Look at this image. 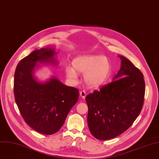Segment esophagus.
<instances>
[{"label":"esophagus","mask_w":159,"mask_h":159,"mask_svg":"<svg viewBox=\"0 0 159 159\" xmlns=\"http://www.w3.org/2000/svg\"><path fill=\"white\" fill-rule=\"evenodd\" d=\"M80 95L82 98H85L86 97V92L84 90H82L80 92Z\"/></svg>","instance_id":"1"}]
</instances>
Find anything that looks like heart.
<instances>
[{"mask_svg":"<svg viewBox=\"0 0 159 159\" xmlns=\"http://www.w3.org/2000/svg\"><path fill=\"white\" fill-rule=\"evenodd\" d=\"M73 67H67L66 73L71 81H76L79 73L85 74L86 83L91 87H98L105 83L109 76L111 66L109 61L103 56H81L75 58Z\"/></svg>","mask_w":159,"mask_h":159,"instance_id":"b5f03b06","label":"heart"}]
</instances>
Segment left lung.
Masks as SVG:
<instances>
[{
    "mask_svg": "<svg viewBox=\"0 0 159 159\" xmlns=\"http://www.w3.org/2000/svg\"><path fill=\"white\" fill-rule=\"evenodd\" d=\"M121 67L112 82L85 97L87 122L97 139L116 137L127 130L140 114L145 96L143 75L124 56Z\"/></svg>",
    "mask_w": 159,
    "mask_h": 159,
    "instance_id": "8db88e82",
    "label": "left lung"
}]
</instances>
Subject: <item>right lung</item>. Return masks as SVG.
Listing matches in <instances>:
<instances>
[{
    "label": "right lung",
    "mask_w": 159,
    "mask_h": 159,
    "mask_svg": "<svg viewBox=\"0 0 159 159\" xmlns=\"http://www.w3.org/2000/svg\"><path fill=\"white\" fill-rule=\"evenodd\" d=\"M55 48L33 51L18 64L14 75L16 103L25 122L35 131L52 135L58 132L77 103L79 90L62 84L53 77L45 82L34 75L37 63L57 65Z\"/></svg>",
    "instance_id": "add662e5"
}]
</instances>
